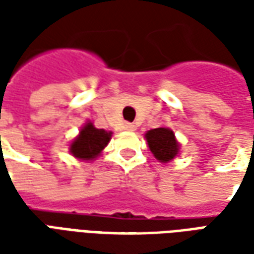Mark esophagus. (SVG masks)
Masks as SVG:
<instances>
[{"label":"esophagus","instance_id":"1","mask_svg":"<svg viewBox=\"0 0 254 254\" xmlns=\"http://www.w3.org/2000/svg\"><path fill=\"white\" fill-rule=\"evenodd\" d=\"M125 130H129V132H133V130H136V127L133 125V124H130V122H127L125 124Z\"/></svg>","mask_w":254,"mask_h":254}]
</instances>
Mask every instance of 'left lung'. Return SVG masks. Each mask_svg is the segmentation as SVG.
I'll return each instance as SVG.
<instances>
[{"mask_svg": "<svg viewBox=\"0 0 254 254\" xmlns=\"http://www.w3.org/2000/svg\"><path fill=\"white\" fill-rule=\"evenodd\" d=\"M148 141V147L154 156L160 162L167 163L178 154L180 144L177 143L174 133L167 127H156L151 129L145 134Z\"/></svg>", "mask_w": 254, "mask_h": 254, "instance_id": "obj_1", "label": "left lung"}]
</instances>
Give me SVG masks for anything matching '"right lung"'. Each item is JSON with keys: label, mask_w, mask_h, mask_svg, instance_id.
Listing matches in <instances>:
<instances>
[{"label": "right lung", "mask_w": 254, "mask_h": 254, "mask_svg": "<svg viewBox=\"0 0 254 254\" xmlns=\"http://www.w3.org/2000/svg\"><path fill=\"white\" fill-rule=\"evenodd\" d=\"M111 132H106L103 129L96 127L89 122L80 130L78 137L70 145V152L78 159L91 160L100 154L110 141Z\"/></svg>", "instance_id": "obj_1"}]
</instances>
